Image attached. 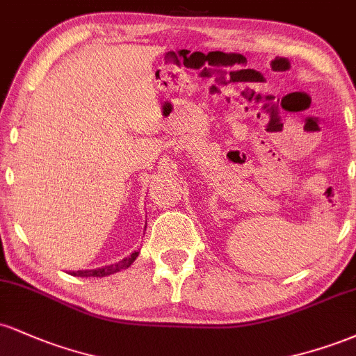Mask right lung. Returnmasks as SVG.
Returning a JSON list of instances; mask_svg holds the SVG:
<instances>
[{
	"label": "right lung",
	"instance_id": "add662e5",
	"mask_svg": "<svg viewBox=\"0 0 356 356\" xmlns=\"http://www.w3.org/2000/svg\"><path fill=\"white\" fill-rule=\"evenodd\" d=\"M137 256H138V251H134L129 257H124L122 261H118V263H115V264H110V266H104V268H99V269H85V271H72L70 275L80 276V277L110 276V275H113V273H118V271H122V269L129 268L130 264H132L134 261L137 259Z\"/></svg>",
	"mask_w": 356,
	"mask_h": 356
}]
</instances>
